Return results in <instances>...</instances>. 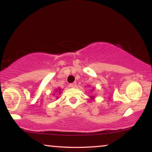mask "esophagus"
<instances>
[{
    "mask_svg": "<svg viewBox=\"0 0 152 152\" xmlns=\"http://www.w3.org/2000/svg\"><path fill=\"white\" fill-rule=\"evenodd\" d=\"M69 86H70V87H71V88H75L76 86V82H73V83H71L69 84Z\"/></svg>",
    "mask_w": 152,
    "mask_h": 152,
    "instance_id": "obj_1",
    "label": "esophagus"
}]
</instances>
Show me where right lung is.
<instances>
[{
	"label": "right lung",
	"instance_id": "add662e5",
	"mask_svg": "<svg viewBox=\"0 0 152 152\" xmlns=\"http://www.w3.org/2000/svg\"><path fill=\"white\" fill-rule=\"evenodd\" d=\"M59 91H60V90H59ZM56 92H57V91H56Z\"/></svg>",
	"mask_w": 152,
	"mask_h": 152
}]
</instances>
